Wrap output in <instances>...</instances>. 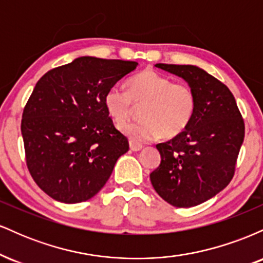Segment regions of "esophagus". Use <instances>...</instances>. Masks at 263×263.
<instances>
[{
  "label": "esophagus",
  "instance_id": "1",
  "mask_svg": "<svg viewBox=\"0 0 263 263\" xmlns=\"http://www.w3.org/2000/svg\"><path fill=\"white\" fill-rule=\"evenodd\" d=\"M129 148H131V151H134V152H138V151L143 148V146L140 143H135V142H129Z\"/></svg>",
  "mask_w": 263,
  "mask_h": 263
}]
</instances>
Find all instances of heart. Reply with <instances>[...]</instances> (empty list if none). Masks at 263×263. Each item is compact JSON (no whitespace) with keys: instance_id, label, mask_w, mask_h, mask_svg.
<instances>
[{"instance_id":"1","label":"heart","mask_w":263,"mask_h":263,"mask_svg":"<svg viewBox=\"0 0 263 263\" xmlns=\"http://www.w3.org/2000/svg\"><path fill=\"white\" fill-rule=\"evenodd\" d=\"M127 87L111 86L105 92L104 104L117 123L130 116L135 103L144 104L142 120L119 126L120 132L131 142L144 143L161 136L176 137L188 127L194 116L197 96L188 84L173 83L171 78L147 69L132 77Z\"/></svg>"}]
</instances>
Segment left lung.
Wrapping results in <instances>:
<instances>
[{"label": "left lung", "mask_w": 263, "mask_h": 263, "mask_svg": "<svg viewBox=\"0 0 263 263\" xmlns=\"http://www.w3.org/2000/svg\"><path fill=\"white\" fill-rule=\"evenodd\" d=\"M183 78L197 107L182 134L157 144L161 164L149 174L162 199L177 208L199 205L228 186L245 137V123L229 87L195 65L156 64Z\"/></svg>", "instance_id": "8db88e82"}]
</instances>
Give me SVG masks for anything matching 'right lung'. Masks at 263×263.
<instances>
[{
    "label": "right lung",
    "instance_id": "right-lung-1",
    "mask_svg": "<svg viewBox=\"0 0 263 263\" xmlns=\"http://www.w3.org/2000/svg\"><path fill=\"white\" fill-rule=\"evenodd\" d=\"M137 62L80 57L45 73L22 115L29 173L57 201L89 200L100 192L128 141L104 104L107 89L137 68Z\"/></svg>",
    "mask_w": 263,
    "mask_h": 263
}]
</instances>
